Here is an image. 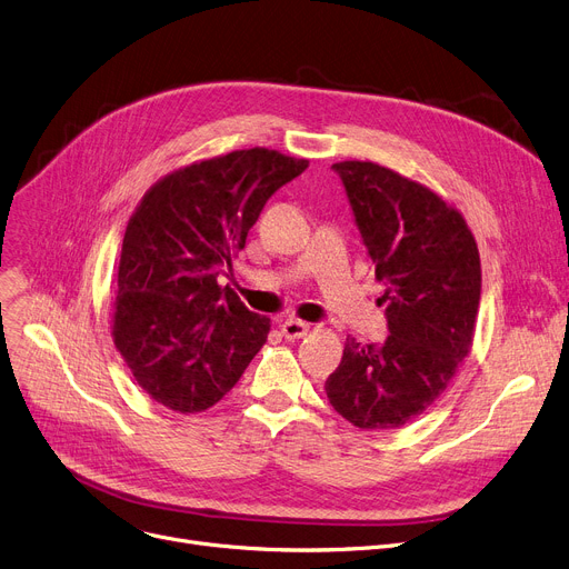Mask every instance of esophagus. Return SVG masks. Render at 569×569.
Here are the masks:
<instances>
[{
	"mask_svg": "<svg viewBox=\"0 0 569 569\" xmlns=\"http://www.w3.org/2000/svg\"><path fill=\"white\" fill-rule=\"evenodd\" d=\"M310 328H312L310 323H306V321H296V319H287V321L280 326L282 336H284L287 340H300L303 336H308Z\"/></svg>",
	"mask_w": 569,
	"mask_h": 569,
	"instance_id": "obj_1",
	"label": "esophagus"
}]
</instances>
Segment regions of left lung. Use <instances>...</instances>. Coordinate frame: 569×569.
Segmentation results:
<instances>
[{
    "mask_svg": "<svg viewBox=\"0 0 569 569\" xmlns=\"http://www.w3.org/2000/svg\"><path fill=\"white\" fill-rule=\"evenodd\" d=\"M362 246L386 284L388 338H347L326 381L330 407L360 429H395L425 413L469 356L480 306V254L459 211L377 162L332 164Z\"/></svg>",
    "mask_w": 569,
    "mask_h": 569,
    "instance_id": "8db88e82",
    "label": "left lung"
}]
</instances>
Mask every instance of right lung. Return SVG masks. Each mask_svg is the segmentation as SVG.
<instances>
[{"mask_svg":"<svg viewBox=\"0 0 569 569\" xmlns=\"http://www.w3.org/2000/svg\"><path fill=\"white\" fill-rule=\"evenodd\" d=\"M306 158L243 149L160 179L132 213L119 261L114 345L158 405L197 413L237 386L271 319L218 280L269 197Z\"/></svg>","mask_w":569,"mask_h":569,"instance_id":"add662e5","label":"right lung"}]
</instances>
